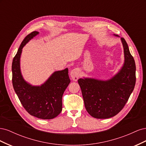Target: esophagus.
Instances as JSON below:
<instances>
[{"label": "esophagus", "instance_id": "esophagus-1", "mask_svg": "<svg viewBox=\"0 0 146 146\" xmlns=\"http://www.w3.org/2000/svg\"><path fill=\"white\" fill-rule=\"evenodd\" d=\"M70 77L74 81H77L80 77V71L78 69L76 68L72 69V71L70 72Z\"/></svg>", "mask_w": 146, "mask_h": 146}]
</instances>
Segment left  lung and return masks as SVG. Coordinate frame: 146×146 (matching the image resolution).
<instances>
[{"label":"left lung","mask_w":146,"mask_h":146,"mask_svg":"<svg viewBox=\"0 0 146 146\" xmlns=\"http://www.w3.org/2000/svg\"><path fill=\"white\" fill-rule=\"evenodd\" d=\"M121 39L125 60L117 74L106 81L91 78L78 80L86 111L97 119H107L116 115L124 107L134 90L135 62L124 38Z\"/></svg>","instance_id":"left-lung-1"}]
</instances>
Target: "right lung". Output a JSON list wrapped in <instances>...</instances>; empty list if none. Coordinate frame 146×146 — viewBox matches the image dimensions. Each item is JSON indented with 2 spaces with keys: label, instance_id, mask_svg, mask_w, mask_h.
<instances>
[{
  "label": "right lung",
  "instance_id": "1",
  "mask_svg": "<svg viewBox=\"0 0 146 146\" xmlns=\"http://www.w3.org/2000/svg\"><path fill=\"white\" fill-rule=\"evenodd\" d=\"M39 34L34 31L26 36L18 48L12 63V83L17 97L30 115L51 119L62 111V97L70 80L68 69L55 71L41 86H32L25 81L20 69L22 49L30 39Z\"/></svg>",
  "mask_w": 146,
  "mask_h": 146
}]
</instances>
